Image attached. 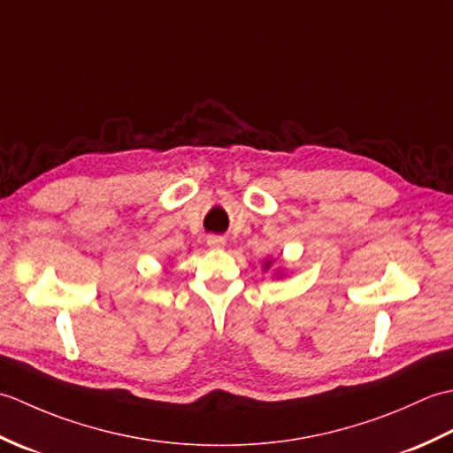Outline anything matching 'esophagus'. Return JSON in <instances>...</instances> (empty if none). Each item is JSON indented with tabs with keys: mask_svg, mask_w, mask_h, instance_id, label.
<instances>
[{
	"mask_svg": "<svg viewBox=\"0 0 453 453\" xmlns=\"http://www.w3.org/2000/svg\"><path fill=\"white\" fill-rule=\"evenodd\" d=\"M208 247H210V249H221V247H226V239L219 237V235H210V237H208Z\"/></svg>",
	"mask_w": 453,
	"mask_h": 453,
	"instance_id": "esophagus-1",
	"label": "esophagus"
}]
</instances>
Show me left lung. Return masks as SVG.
<instances>
[{
	"mask_svg": "<svg viewBox=\"0 0 453 453\" xmlns=\"http://www.w3.org/2000/svg\"><path fill=\"white\" fill-rule=\"evenodd\" d=\"M274 265V258H265V265H263V271L266 273V271H271V266ZM284 276V268L280 266V268H276L274 271V278H282Z\"/></svg>",
	"mask_w": 453,
	"mask_h": 453,
	"instance_id": "left-lung-1",
	"label": "left lung"
}]
</instances>
